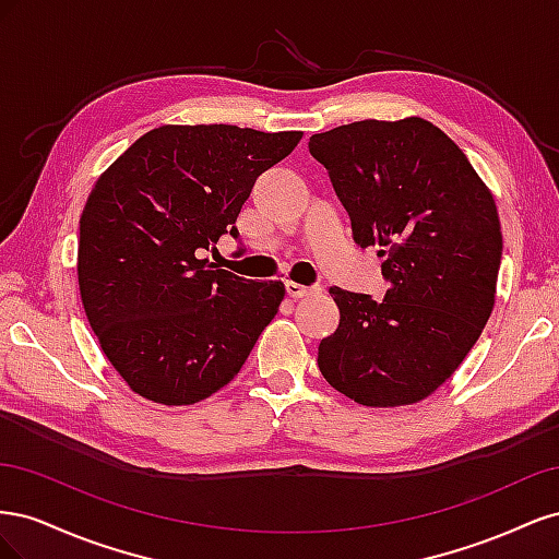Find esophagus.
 <instances>
[{
    "mask_svg": "<svg viewBox=\"0 0 559 559\" xmlns=\"http://www.w3.org/2000/svg\"><path fill=\"white\" fill-rule=\"evenodd\" d=\"M286 294H289L292 298H302V296H312V294H319L321 286L314 284V286H306V284H298V282H286Z\"/></svg>",
    "mask_w": 559,
    "mask_h": 559,
    "instance_id": "1",
    "label": "esophagus"
}]
</instances>
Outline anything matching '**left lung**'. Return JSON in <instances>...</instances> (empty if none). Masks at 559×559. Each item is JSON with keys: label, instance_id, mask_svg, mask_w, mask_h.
I'll list each match as a JSON object with an SVG mask.
<instances>
[{"label": "left lung", "instance_id": "obj_1", "mask_svg": "<svg viewBox=\"0 0 559 559\" xmlns=\"http://www.w3.org/2000/svg\"><path fill=\"white\" fill-rule=\"evenodd\" d=\"M352 218L384 257L382 300L331 286L341 308L319 370L361 405H408L441 386L495 308L501 226L464 151L425 118L359 121L310 138Z\"/></svg>", "mask_w": 559, "mask_h": 559}]
</instances>
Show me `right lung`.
Returning a JSON list of instances; mask_svg holds the SVG:
<instances>
[{
  "instance_id": "add662e5",
  "label": "right lung",
  "mask_w": 559,
  "mask_h": 559,
  "mask_svg": "<svg viewBox=\"0 0 559 559\" xmlns=\"http://www.w3.org/2000/svg\"><path fill=\"white\" fill-rule=\"evenodd\" d=\"M302 132L163 126L97 179L79 222V289L107 359L132 392L191 405L240 373L284 298L205 259L257 179Z\"/></svg>"
}]
</instances>
